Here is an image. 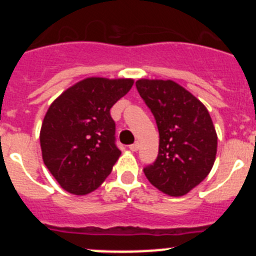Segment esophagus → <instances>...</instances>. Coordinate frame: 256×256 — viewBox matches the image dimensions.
Returning <instances> with one entry per match:
<instances>
[{
  "instance_id": "1",
  "label": "esophagus",
  "mask_w": 256,
  "mask_h": 256,
  "mask_svg": "<svg viewBox=\"0 0 256 256\" xmlns=\"http://www.w3.org/2000/svg\"><path fill=\"white\" fill-rule=\"evenodd\" d=\"M138 148H140L138 142H134V144H130V151H137V150H138Z\"/></svg>"
}]
</instances>
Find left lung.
<instances>
[{"instance_id":"1","label":"left lung","mask_w":256,"mask_h":256,"mask_svg":"<svg viewBox=\"0 0 256 256\" xmlns=\"http://www.w3.org/2000/svg\"><path fill=\"white\" fill-rule=\"evenodd\" d=\"M136 87L159 130V154L144 173L156 188L183 196L206 178L216 162V133L209 112L173 80L140 79Z\"/></svg>"}]
</instances>
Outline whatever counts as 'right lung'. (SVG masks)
<instances>
[{"label": "right lung", "mask_w": 256, "mask_h": 256, "mask_svg": "<svg viewBox=\"0 0 256 256\" xmlns=\"http://www.w3.org/2000/svg\"><path fill=\"white\" fill-rule=\"evenodd\" d=\"M132 86V79L87 78L51 104L40 128V148L44 165L65 191L87 195L112 173L122 151L110 108Z\"/></svg>", "instance_id": "add662e5"}]
</instances>
